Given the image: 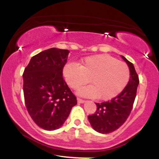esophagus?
Segmentation results:
<instances>
[{
  "label": "esophagus",
  "instance_id": "obj_1",
  "mask_svg": "<svg viewBox=\"0 0 159 159\" xmlns=\"http://www.w3.org/2000/svg\"><path fill=\"white\" fill-rule=\"evenodd\" d=\"M77 100H78V103H84L85 102L84 100L82 99V98H78Z\"/></svg>",
  "mask_w": 159,
  "mask_h": 159
}]
</instances>
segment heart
Returning <instances> with one entry per match:
<instances>
[{
  "mask_svg": "<svg viewBox=\"0 0 159 159\" xmlns=\"http://www.w3.org/2000/svg\"><path fill=\"white\" fill-rule=\"evenodd\" d=\"M63 76L73 90H78L89 81L92 84L78 90L81 96L109 100L125 88L130 79V69L126 63L114 57L98 54L87 57L79 66L67 63L63 69Z\"/></svg>",
  "mask_w": 159,
  "mask_h": 159,
  "instance_id": "1",
  "label": "heart"
}]
</instances>
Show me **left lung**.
Returning <instances> with one entry per match:
<instances>
[{
    "mask_svg": "<svg viewBox=\"0 0 159 159\" xmlns=\"http://www.w3.org/2000/svg\"><path fill=\"white\" fill-rule=\"evenodd\" d=\"M130 69V79L123 92L110 101L96 103V111L88 116L90 125L96 132L108 134L118 129L126 121L133 108L139 78L131 62L122 56Z\"/></svg>",
    "mask_w": 159,
    "mask_h": 159,
    "instance_id": "8db88e82",
    "label": "left lung"
}]
</instances>
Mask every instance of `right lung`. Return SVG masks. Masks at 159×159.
Returning <instances> with one entry per match:
<instances>
[{
	"label": "right lung",
	"mask_w": 159,
	"mask_h": 159,
	"mask_svg": "<svg viewBox=\"0 0 159 159\" xmlns=\"http://www.w3.org/2000/svg\"><path fill=\"white\" fill-rule=\"evenodd\" d=\"M69 52L52 48L34 56L23 73L25 102L30 117L48 131L59 129L77 104L63 79Z\"/></svg>",
	"instance_id": "right-lung-1"
}]
</instances>
